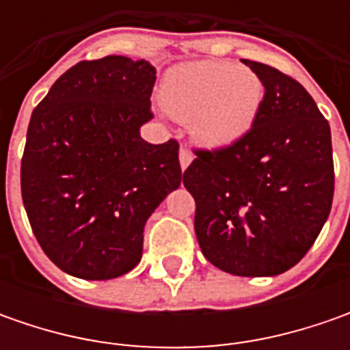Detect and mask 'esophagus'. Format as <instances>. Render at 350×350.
I'll return each instance as SVG.
<instances>
[{
  "label": "esophagus",
  "mask_w": 350,
  "mask_h": 350,
  "mask_svg": "<svg viewBox=\"0 0 350 350\" xmlns=\"http://www.w3.org/2000/svg\"><path fill=\"white\" fill-rule=\"evenodd\" d=\"M191 161H193V154H191V150L183 146L181 150H179V163H181L183 171L189 167V163H191Z\"/></svg>",
  "instance_id": "34e87169"
}]
</instances>
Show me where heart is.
<instances>
[{
    "mask_svg": "<svg viewBox=\"0 0 350 350\" xmlns=\"http://www.w3.org/2000/svg\"><path fill=\"white\" fill-rule=\"evenodd\" d=\"M265 88L259 75L232 62L202 60L173 68L161 103L169 115L189 122L200 146L224 148L253 126Z\"/></svg>",
    "mask_w": 350,
    "mask_h": 350,
    "instance_id": "obj_1",
    "label": "heart"
}]
</instances>
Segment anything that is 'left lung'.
<instances>
[{"instance_id": "obj_1", "label": "left lung", "mask_w": 350, "mask_h": 350, "mask_svg": "<svg viewBox=\"0 0 350 350\" xmlns=\"http://www.w3.org/2000/svg\"><path fill=\"white\" fill-rule=\"evenodd\" d=\"M265 95L253 126L214 150L195 148L183 185L195 198V234L214 267L275 276L314 245L333 202L329 122L290 75L243 60Z\"/></svg>"}]
</instances>
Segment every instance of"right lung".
I'll return each instance as SVG.
<instances>
[{
  "mask_svg": "<svg viewBox=\"0 0 350 350\" xmlns=\"http://www.w3.org/2000/svg\"><path fill=\"white\" fill-rule=\"evenodd\" d=\"M155 68L105 56L62 74L33 111L21 195L38 245L68 275L109 280L142 257L144 226L181 185L179 142L148 144Z\"/></svg>",
  "mask_w": 350,
  "mask_h": 350,
  "instance_id": "right-lung-1",
  "label": "right lung"
}]
</instances>
